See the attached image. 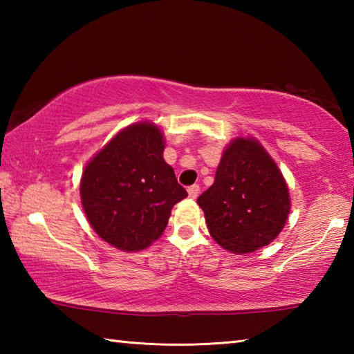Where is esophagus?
Instances as JSON below:
<instances>
[{
  "label": "esophagus",
  "instance_id": "obj_1",
  "mask_svg": "<svg viewBox=\"0 0 354 354\" xmlns=\"http://www.w3.org/2000/svg\"><path fill=\"white\" fill-rule=\"evenodd\" d=\"M187 192H189V196L192 200H195L196 196H198V194H200V185L198 184H194V185H190V187L187 189Z\"/></svg>",
  "mask_w": 354,
  "mask_h": 354
}]
</instances>
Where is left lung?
Returning <instances> with one entry per match:
<instances>
[{"label":"left lung","mask_w":354,"mask_h":354,"mask_svg":"<svg viewBox=\"0 0 354 354\" xmlns=\"http://www.w3.org/2000/svg\"><path fill=\"white\" fill-rule=\"evenodd\" d=\"M196 203L205 212L209 234L234 254L272 243L290 214L283 173L261 142L250 136L227 143L214 184Z\"/></svg>","instance_id":"1"}]
</instances>
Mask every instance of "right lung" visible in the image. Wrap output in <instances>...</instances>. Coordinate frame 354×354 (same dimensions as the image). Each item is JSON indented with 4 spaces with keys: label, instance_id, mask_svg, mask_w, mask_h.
Returning <instances> with one entry per match:
<instances>
[{
    "label": "right lung",
    "instance_id": "obj_1",
    "mask_svg": "<svg viewBox=\"0 0 354 354\" xmlns=\"http://www.w3.org/2000/svg\"><path fill=\"white\" fill-rule=\"evenodd\" d=\"M164 149L162 129L143 120L118 131L86 164L81 205L111 247L145 250L162 236L173 206L187 196Z\"/></svg>",
    "mask_w": 354,
    "mask_h": 354
}]
</instances>
